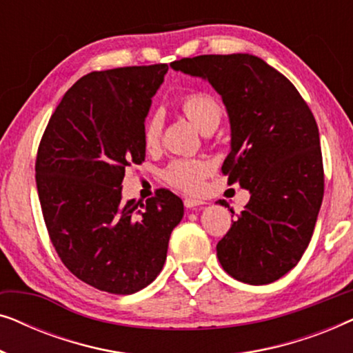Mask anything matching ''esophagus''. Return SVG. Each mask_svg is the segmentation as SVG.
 <instances>
[{"mask_svg": "<svg viewBox=\"0 0 353 353\" xmlns=\"http://www.w3.org/2000/svg\"><path fill=\"white\" fill-rule=\"evenodd\" d=\"M205 202H202L199 199H194V197H185V207L186 209H196V207L204 205Z\"/></svg>", "mask_w": 353, "mask_h": 353, "instance_id": "esophagus-1", "label": "esophagus"}]
</instances>
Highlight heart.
I'll return each instance as SVG.
<instances>
[{
  "label": "heart",
  "instance_id": "1",
  "mask_svg": "<svg viewBox=\"0 0 353 353\" xmlns=\"http://www.w3.org/2000/svg\"><path fill=\"white\" fill-rule=\"evenodd\" d=\"M178 105L183 114L196 125L201 132L209 128H216L221 120V105L214 96L202 93V91H191L183 94L178 99ZM162 133V119L159 114H149L144 119L141 127V139L146 149H154L157 146ZM209 175V163L196 157H180L173 159L163 167V181L181 191H197Z\"/></svg>",
  "mask_w": 353,
  "mask_h": 353
}]
</instances>
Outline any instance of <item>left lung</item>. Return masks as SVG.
I'll return each instance as SVG.
<instances>
[{"label": "left lung", "mask_w": 353, "mask_h": 353, "mask_svg": "<svg viewBox=\"0 0 353 353\" xmlns=\"http://www.w3.org/2000/svg\"><path fill=\"white\" fill-rule=\"evenodd\" d=\"M170 67L209 80L221 96L231 125L221 172L250 192L216 257L238 281H276L308 248L325 192L315 117L296 86L257 56L204 54Z\"/></svg>", "instance_id": "obj_1"}]
</instances>
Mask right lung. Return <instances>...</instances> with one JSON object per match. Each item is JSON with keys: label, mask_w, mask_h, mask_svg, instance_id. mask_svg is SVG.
I'll use <instances>...</instances> for the list:
<instances>
[{"label": "right lung", "mask_w": 353, "mask_h": 353, "mask_svg": "<svg viewBox=\"0 0 353 353\" xmlns=\"http://www.w3.org/2000/svg\"><path fill=\"white\" fill-rule=\"evenodd\" d=\"M167 64L91 72L64 94L37 152L43 219L67 270L99 291L127 296L165 263L183 202L157 190L122 202L125 168L146 156L141 127Z\"/></svg>", "instance_id": "1"}]
</instances>
